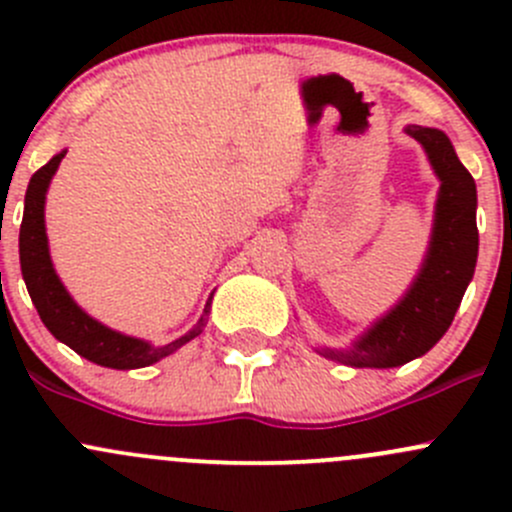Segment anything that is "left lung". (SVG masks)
Instances as JSON below:
<instances>
[{
    "mask_svg": "<svg viewBox=\"0 0 512 512\" xmlns=\"http://www.w3.org/2000/svg\"><path fill=\"white\" fill-rule=\"evenodd\" d=\"M411 138L426 148L441 180L431 245L421 272L406 297L381 317L352 349H322V356L344 366L391 369L423 356L451 327L478 260L476 180L438 128L409 126Z\"/></svg>",
    "mask_w": 512,
    "mask_h": 512,
    "instance_id": "left-lung-1",
    "label": "left lung"
}]
</instances>
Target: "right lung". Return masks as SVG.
Segmentation results:
<instances>
[{"label": "right lung", "instance_id": "add662e5", "mask_svg": "<svg viewBox=\"0 0 512 512\" xmlns=\"http://www.w3.org/2000/svg\"><path fill=\"white\" fill-rule=\"evenodd\" d=\"M64 156L66 151L56 153L49 163L36 170L32 180H29L27 198H24V220L22 230H19V260H22V275L24 282H27L29 297H32L44 327L59 342H64L66 347L84 356V359L94 361L98 366H108V369H141V366L156 364L158 359L173 354L175 349H180L203 332L205 322H208L210 299L213 297L205 304V312L200 322L195 324V329H190L185 337L175 339V342L165 344V347H151L143 339H133L121 332H113V329L96 322L94 317H89L71 299V294L66 292V287L56 277L49 257V242H46V188H49L51 178H54L56 168H59Z\"/></svg>", "mask_w": 512, "mask_h": 512}]
</instances>
